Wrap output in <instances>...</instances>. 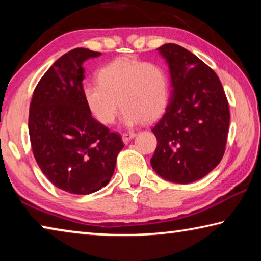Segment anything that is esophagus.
<instances>
[{
	"mask_svg": "<svg viewBox=\"0 0 261 261\" xmlns=\"http://www.w3.org/2000/svg\"><path fill=\"white\" fill-rule=\"evenodd\" d=\"M135 137H136L135 132H129V134L125 132V134L122 135V140H123V143H124V144H127L131 139H134Z\"/></svg>",
	"mask_w": 261,
	"mask_h": 261,
	"instance_id": "esophagus-1",
	"label": "esophagus"
}]
</instances>
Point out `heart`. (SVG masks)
Instances as JSON below:
<instances>
[{"label":"heart","mask_w":261,"mask_h":261,"mask_svg":"<svg viewBox=\"0 0 261 261\" xmlns=\"http://www.w3.org/2000/svg\"><path fill=\"white\" fill-rule=\"evenodd\" d=\"M98 79L99 83L86 84L84 98L102 124H113L120 105L125 126H135L144 120L153 122L165 113L169 79L160 65L118 57L100 69Z\"/></svg>","instance_id":"obj_1"}]
</instances>
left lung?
I'll return each instance as SVG.
<instances>
[{"instance_id":"obj_1","label":"left lung","mask_w":261,"mask_h":261,"mask_svg":"<svg viewBox=\"0 0 261 261\" xmlns=\"http://www.w3.org/2000/svg\"><path fill=\"white\" fill-rule=\"evenodd\" d=\"M170 77L166 113L152 131L158 146L154 171L173 183L196 182L219 165L226 149L228 101L219 77L201 60L175 43L158 48Z\"/></svg>"}]
</instances>
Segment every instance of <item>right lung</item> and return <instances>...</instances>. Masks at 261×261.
Masks as SVG:
<instances>
[{
    "instance_id": "obj_1",
    "label": "right lung",
    "mask_w": 261,
    "mask_h": 261,
    "mask_svg": "<svg viewBox=\"0 0 261 261\" xmlns=\"http://www.w3.org/2000/svg\"><path fill=\"white\" fill-rule=\"evenodd\" d=\"M101 53L76 48L60 57L35 87L29 134L43 175L65 192L90 194L109 183L121 136L94 120L84 98V62Z\"/></svg>"
}]
</instances>
